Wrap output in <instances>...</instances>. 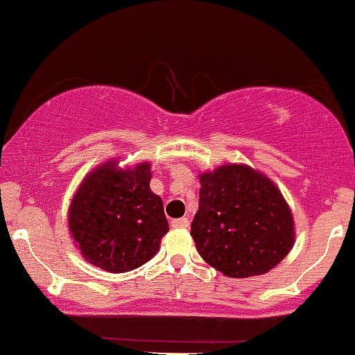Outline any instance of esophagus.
Listing matches in <instances>:
<instances>
[{
  "label": "esophagus",
  "mask_w": 355,
  "mask_h": 355,
  "mask_svg": "<svg viewBox=\"0 0 355 355\" xmlns=\"http://www.w3.org/2000/svg\"><path fill=\"white\" fill-rule=\"evenodd\" d=\"M189 218L187 217H182V218H175L172 220V227H175V229H187L189 227Z\"/></svg>",
  "instance_id": "esophagus-1"
}]
</instances>
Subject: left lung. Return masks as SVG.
<instances>
[{
	"instance_id": "obj_1",
	"label": "left lung",
	"mask_w": 355,
	"mask_h": 355,
	"mask_svg": "<svg viewBox=\"0 0 355 355\" xmlns=\"http://www.w3.org/2000/svg\"><path fill=\"white\" fill-rule=\"evenodd\" d=\"M200 185L190 235L209 266L245 279L282 262L294 247V218L270 178L230 164L202 173Z\"/></svg>"
}]
</instances>
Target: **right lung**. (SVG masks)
<instances>
[{
  "label": "right lung",
  "instance_id": "add662e5",
  "mask_svg": "<svg viewBox=\"0 0 355 355\" xmlns=\"http://www.w3.org/2000/svg\"><path fill=\"white\" fill-rule=\"evenodd\" d=\"M150 180L148 162L123 170L115 160L83 178L71 200L68 225L85 260L121 274L153 259L168 222Z\"/></svg>",
  "mask_w": 355,
  "mask_h": 355
}]
</instances>
